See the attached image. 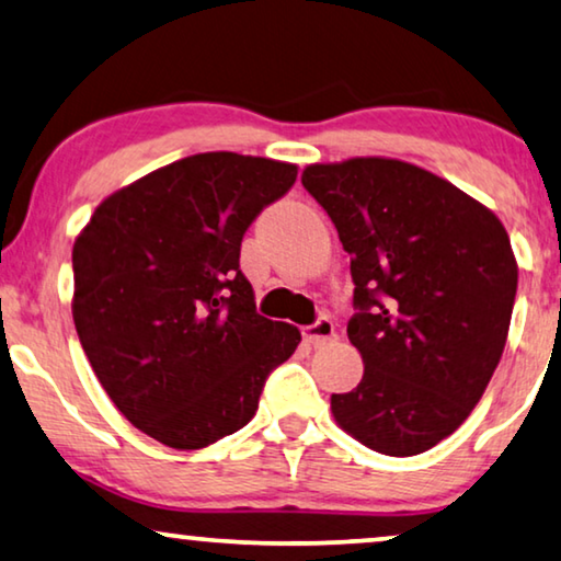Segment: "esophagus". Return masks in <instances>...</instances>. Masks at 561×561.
Here are the masks:
<instances>
[{
  "label": "esophagus",
  "instance_id": "1",
  "mask_svg": "<svg viewBox=\"0 0 561 561\" xmlns=\"http://www.w3.org/2000/svg\"><path fill=\"white\" fill-rule=\"evenodd\" d=\"M305 340L309 342L312 347H322V345H330V342L337 340V332H334V324L330 317H320L314 324H309L305 328Z\"/></svg>",
  "mask_w": 561,
  "mask_h": 561
}]
</instances>
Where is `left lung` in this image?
I'll use <instances>...</instances> for the list:
<instances>
[{
  "instance_id": "8db88e82",
  "label": "left lung",
  "mask_w": 561,
  "mask_h": 561,
  "mask_svg": "<svg viewBox=\"0 0 561 561\" xmlns=\"http://www.w3.org/2000/svg\"><path fill=\"white\" fill-rule=\"evenodd\" d=\"M302 186L353 256L363 355L337 425L386 456H417L479 403L504 353L519 266L499 216L440 175L398 158L312 163Z\"/></svg>"
}]
</instances>
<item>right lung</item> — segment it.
<instances>
[{
    "mask_svg": "<svg viewBox=\"0 0 561 561\" xmlns=\"http://www.w3.org/2000/svg\"><path fill=\"white\" fill-rule=\"evenodd\" d=\"M295 181V163L196 153L115 191L75 239L80 345L115 408L163 446L244 428L302 340L256 314L239 270L249 224Z\"/></svg>",
    "mask_w": 561,
    "mask_h": 561,
    "instance_id": "add662e5",
    "label": "right lung"
}]
</instances>
